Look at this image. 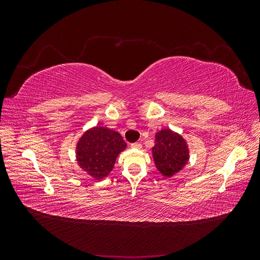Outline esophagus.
Here are the masks:
<instances>
[{
	"label": "esophagus",
	"instance_id": "34e87169",
	"mask_svg": "<svg viewBox=\"0 0 260 260\" xmlns=\"http://www.w3.org/2000/svg\"><path fill=\"white\" fill-rule=\"evenodd\" d=\"M131 147H132V148L140 149V148H142V145H141L140 143H132V144H131Z\"/></svg>",
	"mask_w": 260,
	"mask_h": 260
}]
</instances>
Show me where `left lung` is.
Wrapping results in <instances>:
<instances>
[{
    "label": "left lung",
    "instance_id": "left-lung-1",
    "mask_svg": "<svg viewBox=\"0 0 260 260\" xmlns=\"http://www.w3.org/2000/svg\"><path fill=\"white\" fill-rule=\"evenodd\" d=\"M152 155L156 168L166 178L182 170L190 159L188 145L183 137L170 129H161L155 135Z\"/></svg>",
    "mask_w": 260,
    "mask_h": 260
}]
</instances>
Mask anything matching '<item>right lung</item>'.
<instances>
[{
	"label": "right lung",
	"instance_id": "add662e5",
	"mask_svg": "<svg viewBox=\"0 0 260 260\" xmlns=\"http://www.w3.org/2000/svg\"><path fill=\"white\" fill-rule=\"evenodd\" d=\"M127 147L119 132L103 125L86 130L76 146L79 167L90 177L102 180L114 168L116 158Z\"/></svg>",
	"mask_w": 260,
	"mask_h": 260
}]
</instances>
